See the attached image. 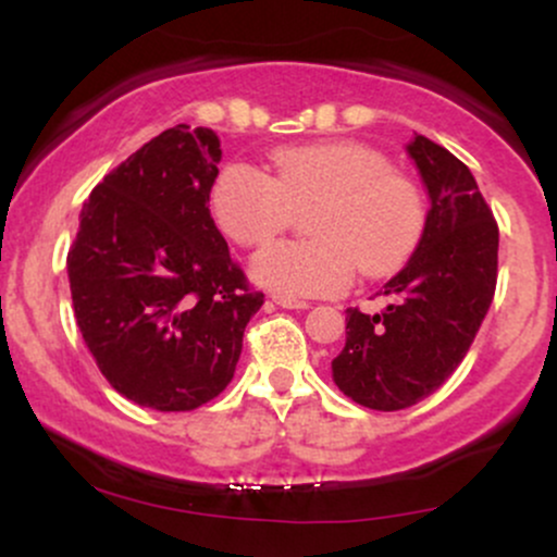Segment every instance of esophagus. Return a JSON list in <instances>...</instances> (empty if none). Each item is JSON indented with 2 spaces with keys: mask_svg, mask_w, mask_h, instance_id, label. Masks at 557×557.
Segmentation results:
<instances>
[{
  "mask_svg": "<svg viewBox=\"0 0 557 557\" xmlns=\"http://www.w3.org/2000/svg\"><path fill=\"white\" fill-rule=\"evenodd\" d=\"M272 304L280 306V309H309V304H306V300H298V298L272 296Z\"/></svg>",
  "mask_w": 557,
  "mask_h": 557,
  "instance_id": "1",
  "label": "esophagus"
}]
</instances>
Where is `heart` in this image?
<instances>
[{"label": "heart", "mask_w": 557, "mask_h": 557, "mask_svg": "<svg viewBox=\"0 0 557 557\" xmlns=\"http://www.w3.org/2000/svg\"><path fill=\"white\" fill-rule=\"evenodd\" d=\"M270 177L233 162L214 177L209 203L216 225L240 246H261L309 220L311 243H274L251 259L253 280L283 298L337 296L356 267L382 274L417 246L424 212L417 190L389 172L380 151L354 140L290 146L272 154Z\"/></svg>", "instance_id": "1"}]
</instances>
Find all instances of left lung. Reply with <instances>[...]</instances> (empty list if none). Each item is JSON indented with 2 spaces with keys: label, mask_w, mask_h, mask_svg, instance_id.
<instances>
[{
  "label": "left lung",
  "mask_w": 557,
  "mask_h": 557,
  "mask_svg": "<svg viewBox=\"0 0 557 557\" xmlns=\"http://www.w3.org/2000/svg\"><path fill=\"white\" fill-rule=\"evenodd\" d=\"M430 196L424 233L387 280L382 314L345 311L332 380L359 406L400 411L432 395L474 343L497 283V225L461 159L424 136L406 144Z\"/></svg>",
  "instance_id": "obj_1"
}]
</instances>
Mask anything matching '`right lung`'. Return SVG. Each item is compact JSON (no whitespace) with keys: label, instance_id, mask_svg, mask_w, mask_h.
<instances>
[{"label":"right lung","instance_id":"1","mask_svg":"<svg viewBox=\"0 0 557 557\" xmlns=\"http://www.w3.org/2000/svg\"><path fill=\"white\" fill-rule=\"evenodd\" d=\"M220 159L209 127L159 133L91 190L67 253L75 319L96 367L154 411L216 398L264 304L209 212Z\"/></svg>","mask_w":557,"mask_h":557}]
</instances>
